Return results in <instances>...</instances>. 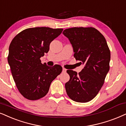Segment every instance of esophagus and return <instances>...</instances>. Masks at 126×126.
Wrapping results in <instances>:
<instances>
[{
    "mask_svg": "<svg viewBox=\"0 0 126 126\" xmlns=\"http://www.w3.org/2000/svg\"><path fill=\"white\" fill-rule=\"evenodd\" d=\"M66 70H67L66 69V68H63V70H62V72H63V73H66Z\"/></svg>",
    "mask_w": 126,
    "mask_h": 126,
    "instance_id": "1",
    "label": "esophagus"
}]
</instances>
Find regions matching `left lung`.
<instances>
[{
	"instance_id": "obj_1",
	"label": "left lung",
	"mask_w": 126,
	"mask_h": 126,
	"mask_svg": "<svg viewBox=\"0 0 126 126\" xmlns=\"http://www.w3.org/2000/svg\"><path fill=\"white\" fill-rule=\"evenodd\" d=\"M63 34L70 42L76 60L84 65L79 74L67 70L70 76L65 84L67 94L74 101L87 102L98 94L109 70V47L103 35L94 28L73 27L64 30Z\"/></svg>"
}]
</instances>
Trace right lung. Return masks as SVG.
I'll return each mask as SVG.
<instances>
[{"instance_id":"right-lung-1","label":"right lung","mask_w":126,"mask_h":126,"mask_svg":"<svg viewBox=\"0 0 126 126\" xmlns=\"http://www.w3.org/2000/svg\"><path fill=\"white\" fill-rule=\"evenodd\" d=\"M63 29L35 27L23 30L13 38L9 49L7 60L17 88L29 100L45 96L50 84L61 73L62 67L41 63L40 58L47 53L51 42Z\"/></svg>"}]
</instances>
